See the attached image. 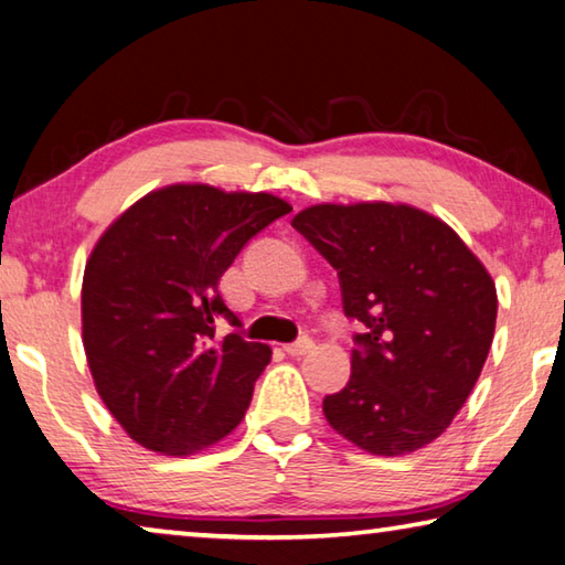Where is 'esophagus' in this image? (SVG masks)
Returning a JSON list of instances; mask_svg holds the SVG:
<instances>
[{
    "label": "esophagus",
    "instance_id": "esophagus-1",
    "mask_svg": "<svg viewBox=\"0 0 565 565\" xmlns=\"http://www.w3.org/2000/svg\"><path fill=\"white\" fill-rule=\"evenodd\" d=\"M313 349V341L311 339H299L294 343H286L284 351L289 353V356H303V353H309Z\"/></svg>",
    "mask_w": 565,
    "mask_h": 565
}]
</instances>
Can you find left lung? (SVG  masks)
Returning a JSON list of instances; mask_svg holds the SVG:
<instances>
[{
    "label": "left lung",
    "instance_id": "obj_1",
    "mask_svg": "<svg viewBox=\"0 0 565 565\" xmlns=\"http://www.w3.org/2000/svg\"><path fill=\"white\" fill-rule=\"evenodd\" d=\"M291 226L339 274L356 319L351 379L323 398L333 431L374 456L441 436L471 394L495 331V284L461 236L408 204H317Z\"/></svg>",
    "mask_w": 565,
    "mask_h": 565
}]
</instances>
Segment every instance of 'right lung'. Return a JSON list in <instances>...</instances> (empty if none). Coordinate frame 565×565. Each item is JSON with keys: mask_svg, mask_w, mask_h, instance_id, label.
Segmentation results:
<instances>
[{"mask_svg": "<svg viewBox=\"0 0 565 565\" xmlns=\"http://www.w3.org/2000/svg\"><path fill=\"white\" fill-rule=\"evenodd\" d=\"M291 206L274 194L171 184L107 232L84 269L82 341L109 414L139 446L189 456L242 424L271 349L242 327L218 279L248 238Z\"/></svg>", "mask_w": 565, "mask_h": 565, "instance_id": "1", "label": "right lung"}]
</instances>
